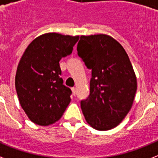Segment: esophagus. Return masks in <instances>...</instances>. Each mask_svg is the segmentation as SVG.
Masks as SVG:
<instances>
[{"instance_id":"esophagus-1","label":"esophagus","mask_w":158,"mask_h":158,"mask_svg":"<svg viewBox=\"0 0 158 158\" xmlns=\"http://www.w3.org/2000/svg\"><path fill=\"white\" fill-rule=\"evenodd\" d=\"M71 90L72 93H73V95H75V94H76V89H75V88H72Z\"/></svg>"}]
</instances>
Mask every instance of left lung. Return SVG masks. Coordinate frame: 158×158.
I'll use <instances>...</instances> for the list:
<instances>
[{"instance_id":"left-lung-1","label":"left lung","mask_w":158,"mask_h":158,"mask_svg":"<svg viewBox=\"0 0 158 158\" xmlns=\"http://www.w3.org/2000/svg\"><path fill=\"white\" fill-rule=\"evenodd\" d=\"M77 51L92 70L90 94L80 102L85 120L97 130L117 126L132 106L137 79L123 47L105 34L81 36Z\"/></svg>"}]
</instances>
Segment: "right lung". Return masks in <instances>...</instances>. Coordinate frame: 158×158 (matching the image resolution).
<instances>
[{
    "label": "right lung",
    "instance_id": "right-lung-1",
    "mask_svg": "<svg viewBox=\"0 0 158 158\" xmlns=\"http://www.w3.org/2000/svg\"><path fill=\"white\" fill-rule=\"evenodd\" d=\"M79 36L49 33L35 38L18 64L15 89L23 110L31 121L52 125L61 117L72 91L63 84L59 61L72 53Z\"/></svg>",
    "mask_w": 158,
    "mask_h": 158
}]
</instances>
